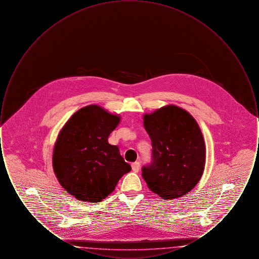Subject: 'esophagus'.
<instances>
[{"mask_svg":"<svg viewBox=\"0 0 259 259\" xmlns=\"http://www.w3.org/2000/svg\"><path fill=\"white\" fill-rule=\"evenodd\" d=\"M140 166H141L140 162L136 161L134 163H132V170H133L135 172H139V170H140Z\"/></svg>","mask_w":259,"mask_h":259,"instance_id":"34e87169","label":"esophagus"}]
</instances>
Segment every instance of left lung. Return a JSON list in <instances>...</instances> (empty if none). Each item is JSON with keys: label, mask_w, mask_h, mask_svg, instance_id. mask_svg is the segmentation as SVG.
Here are the masks:
<instances>
[{"label": "left lung", "mask_w": 259, "mask_h": 259, "mask_svg": "<svg viewBox=\"0 0 259 259\" xmlns=\"http://www.w3.org/2000/svg\"><path fill=\"white\" fill-rule=\"evenodd\" d=\"M144 126L151 140V162L142 168L148 188L163 199L184 196L204 172L206 148L196 120L177 106L145 114Z\"/></svg>", "instance_id": "left-lung-1"}]
</instances>
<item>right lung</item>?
<instances>
[{"label": "right lung", "mask_w": 259, "mask_h": 259, "mask_svg": "<svg viewBox=\"0 0 259 259\" xmlns=\"http://www.w3.org/2000/svg\"><path fill=\"white\" fill-rule=\"evenodd\" d=\"M119 121L118 115L90 105L74 112L62 128L53 150V169L63 188L74 198L101 202L131 171L118 147L108 142Z\"/></svg>", "instance_id": "1"}]
</instances>
